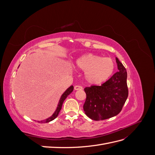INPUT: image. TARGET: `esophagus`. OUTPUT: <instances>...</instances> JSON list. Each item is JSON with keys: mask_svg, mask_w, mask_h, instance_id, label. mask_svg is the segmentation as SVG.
<instances>
[{"mask_svg": "<svg viewBox=\"0 0 155 155\" xmlns=\"http://www.w3.org/2000/svg\"><path fill=\"white\" fill-rule=\"evenodd\" d=\"M74 90L81 91V90H83V87L81 86H79V85H76L74 87Z\"/></svg>", "mask_w": 155, "mask_h": 155, "instance_id": "obj_1", "label": "esophagus"}]
</instances>
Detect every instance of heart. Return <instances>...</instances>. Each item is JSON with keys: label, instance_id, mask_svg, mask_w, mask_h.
Wrapping results in <instances>:
<instances>
[{"label": "heart", "instance_id": "obj_1", "mask_svg": "<svg viewBox=\"0 0 155 155\" xmlns=\"http://www.w3.org/2000/svg\"><path fill=\"white\" fill-rule=\"evenodd\" d=\"M76 66L78 69L85 72V79L92 85H99L108 80L115 69V64L112 59L93 54H85L79 58Z\"/></svg>", "mask_w": 155, "mask_h": 155}]
</instances>
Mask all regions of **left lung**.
Listing matches in <instances>:
<instances>
[{"instance_id": "8db88e82", "label": "left lung", "mask_w": 155, "mask_h": 155, "mask_svg": "<svg viewBox=\"0 0 155 155\" xmlns=\"http://www.w3.org/2000/svg\"><path fill=\"white\" fill-rule=\"evenodd\" d=\"M119 71L101 86L85 88L87 95L83 105L85 114L95 121L109 119L118 114L128 97L126 69L116 58Z\"/></svg>"}]
</instances>
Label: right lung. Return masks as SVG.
I'll return each instance as SVG.
<instances>
[{"label":"right lung","instance_id":"obj_1","mask_svg":"<svg viewBox=\"0 0 155 155\" xmlns=\"http://www.w3.org/2000/svg\"><path fill=\"white\" fill-rule=\"evenodd\" d=\"M73 90H74V87L72 85H71L70 87H68L67 89V90L64 91V92L63 94L61 95V98H60L59 101L58 103V107H57V109H56V110L54 112V114L51 115V116H50L49 118H46V120H41V121H38V122L41 123V124H43V123H48V122H50V121H52L55 118H57L59 113V112L61 110V108H62L63 101H64L65 99H66V98L67 97V96L70 94H71Z\"/></svg>","mask_w":155,"mask_h":155}]
</instances>
